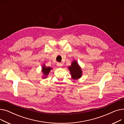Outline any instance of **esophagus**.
Instances as JSON below:
<instances>
[{"mask_svg": "<svg viewBox=\"0 0 124 124\" xmlns=\"http://www.w3.org/2000/svg\"><path fill=\"white\" fill-rule=\"evenodd\" d=\"M57 66H59V67H61L62 66V64L61 63H59V62H57Z\"/></svg>", "mask_w": 124, "mask_h": 124, "instance_id": "obj_1", "label": "esophagus"}]
</instances>
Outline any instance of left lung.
Here are the masks:
<instances>
[{
  "label": "left lung",
  "mask_w": 124,
  "mask_h": 124,
  "mask_svg": "<svg viewBox=\"0 0 124 124\" xmlns=\"http://www.w3.org/2000/svg\"><path fill=\"white\" fill-rule=\"evenodd\" d=\"M69 69L73 79H77L81 77L82 71L76 61L72 63L71 65L69 67Z\"/></svg>",
  "instance_id": "8db88e82"
}]
</instances>
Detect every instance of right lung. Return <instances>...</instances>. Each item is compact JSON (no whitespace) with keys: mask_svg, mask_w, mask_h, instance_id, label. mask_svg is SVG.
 <instances>
[{"mask_svg":"<svg viewBox=\"0 0 124 124\" xmlns=\"http://www.w3.org/2000/svg\"><path fill=\"white\" fill-rule=\"evenodd\" d=\"M51 69H52V68H51V67H46L45 65H43V68H42V72L45 75V77H44V78L46 77V76L48 75L49 73L50 72V71L51 70Z\"/></svg>","mask_w":124,"mask_h":124,"instance_id":"right-lung-1","label":"right lung"}]
</instances>
